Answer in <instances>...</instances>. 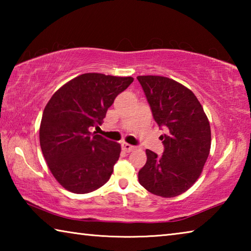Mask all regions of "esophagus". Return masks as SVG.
Here are the masks:
<instances>
[{"label": "esophagus", "instance_id": "1", "mask_svg": "<svg viewBox=\"0 0 251 251\" xmlns=\"http://www.w3.org/2000/svg\"><path fill=\"white\" fill-rule=\"evenodd\" d=\"M134 146H131L130 144H127V143H122V150L124 151H127V152H129V151H134Z\"/></svg>", "mask_w": 251, "mask_h": 251}]
</instances>
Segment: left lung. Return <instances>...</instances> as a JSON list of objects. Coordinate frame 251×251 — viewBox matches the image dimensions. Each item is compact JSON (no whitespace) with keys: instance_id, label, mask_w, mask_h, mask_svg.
<instances>
[{"instance_id":"obj_1","label":"left lung","mask_w":251,"mask_h":251,"mask_svg":"<svg viewBox=\"0 0 251 251\" xmlns=\"http://www.w3.org/2000/svg\"><path fill=\"white\" fill-rule=\"evenodd\" d=\"M154 120L165 134L163 155L146 150L147 161L138 181L161 197L185 193L201 176L208 158L211 133L208 118L194 93L164 76H137Z\"/></svg>"}]
</instances>
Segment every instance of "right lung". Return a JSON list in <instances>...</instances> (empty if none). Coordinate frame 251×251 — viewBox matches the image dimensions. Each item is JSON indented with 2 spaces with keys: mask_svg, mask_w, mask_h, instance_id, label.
<instances>
[{
  "mask_svg": "<svg viewBox=\"0 0 251 251\" xmlns=\"http://www.w3.org/2000/svg\"><path fill=\"white\" fill-rule=\"evenodd\" d=\"M133 77L82 74L50 97L42 116L40 144L59 184L75 194L94 192L107 182L120 158L121 145L92 133Z\"/></svg>",
  "mask_w": 251,
  "mask_h": 251,
  "instance_id": "add662e5",
  "label": "right lung"
}]
</instances>
